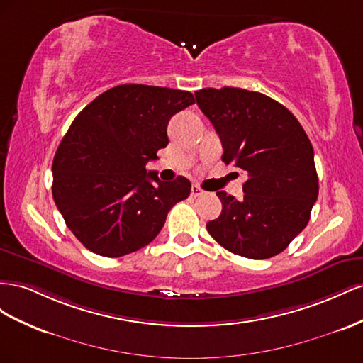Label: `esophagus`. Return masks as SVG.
Masks as SVG:
<instances>
[{"label": "esophagus", "mask_w": 363, "mask_h": 363, "mask_svg": "<svg viewBox=\"0 0 363 363\" xmlns=\"http://www.w3.org/2000/svg\"><path fill=\"white\" fill-rule=\"evenodd\" d=\"M205 194V191L199 187V185H193V187H191V196H193V198H199V196H203Z\"/></svg>", "instance_id": "34e87169"}]
</instances>
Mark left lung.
<instances>
[{
    "mask_svg": "<svg viewBox=\"0 0 363 363\" xmlns=\"http://www.w3.org/2000/svg\"><path fill=\"white\" fill-rule=\"evenodd\" d=\"M220 137L225 164L243 170V199L217 191L222 213L206 223L213 239L254 260L283 252L308 223L319 182L313 147L281 103L262 92L225 86L194 92Z\"/></svg>",
    "mask_w": 363,
    "mask_h": 363,
    "instance_id": "left-lung-1",
    "label": "left lung"
}]
</instances>
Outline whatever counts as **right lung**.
Returning <instances> with one entry per match:
<instances>
[{"mask_svg": "<svg viewBox=\"0 0 363 363\" xmlns=\"http://www.w3.org/2000/svg\"><path fill=\"white\" fill-rule=\"evenodd\" d=\"M193 103L189 91L118 85L71 123L53 160V199L86 250L111 258L141 250L189 198L187 178L160 181L146 164L169 144L170 118Z\"/></svg>", "mask_w": 363, "mask_h": 363, "instance_id": "obj_1", "label": "right lung"}]
</instances>
